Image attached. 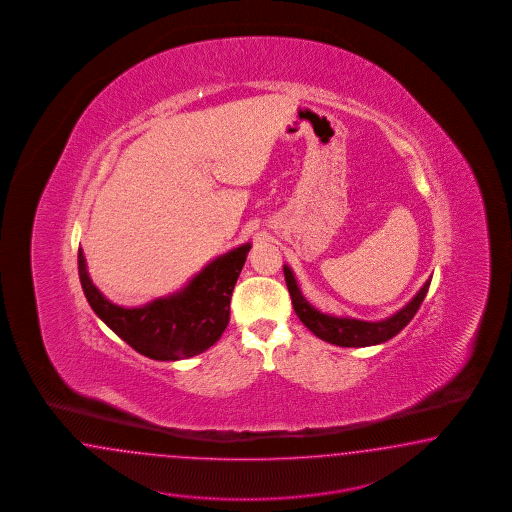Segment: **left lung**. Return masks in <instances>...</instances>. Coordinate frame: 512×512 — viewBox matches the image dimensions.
Instances as JSON below:
<instances>
[{
	"instance_id": "1",
	"label": "left lung",
	"mask_w": 512,
	"mask_h": 512,
	"mask_svg": "<svg viewBox=\"0 0 512 512\" xmlns=\"http://www.w3.org/2000/svg\"><path fill=\"white\" fill-rule=\"evenodd\" d=\"M283 274H285L287 289H289L298 319L308 326L317 338L340 347H368V345H377L394 338L415 317L432 281V278L428 279L419 293L413 296V300L407 302V306H403L402 310L396 311L394 315H390L383 321L372 323V321H360L351 317H334V315H326L315 310L300 293L295 274L287 264L283 266Z\"/></svg>"
}]
</instances>
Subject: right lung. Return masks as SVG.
Returning <instances> with one entry per match:
<instances>
[{"label": "right lung", "mask_w": 512, "mask_h": 512, "mask_svg": "<svg viewBox=\"0 0 512 512\" xmlns=\"http://www.w3.org/2000/svg\"><path fill=\"white\" fill-rule=\"evenodd\" d=\"M251 244H242L206 264L174 295L155 298L140 308H122L93 285L84 251L78 248V276L95 315L129 343L154 360H182L201 355L216 343L231 317V296Z\"/></svg>", "instance_id": "right-lung-1"}]
</instances>
